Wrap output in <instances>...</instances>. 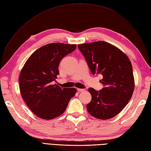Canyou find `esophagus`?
Returning <instances> with one entry per match:
<instances>
[{
	"mask_svg": "<svg viewBox=\"0 0 151 151\" xmlns=\"http://www.w3.org/2000/svg\"><path fill=\"white\" fill-rule=\"evenodd\" d=\"M77 90H78V91H79V92H80V91H84V89H81V88H78V89H77Z\"/></svg>",
	"mask_w": 151,
	"mask_h": 151,
	"instance_id": "1",
	"label": "esophagus"
}]
</instances>
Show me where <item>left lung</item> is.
Returning <instances> with one entry per match:
<instances>
[{
    "label": "left lung",
    "mask_w": 151,
    "mask_h": 151,
    "mask_svg": "<svg viewBox=\"0 0 151 151\" xmlns=\"http://www.w3.org/2000/svg\"><path fill=\"white\" fill-rule=\"evenodd\" d=\"M93 75L101 74L103 88H90L91 101L86 105L95 118L106 120L117 115L131 99L134 88L133 68L129 59L118 48L99 41L78 45Z\"/></svg>",
    "instance_id": "8db88e82"
}]
</instances>
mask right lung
Segmentation results:
<instances>
[{
  "label": "right lung",
  "instance_id": "1",
  "mask_svg": "<svg viewBox=\"0 0 151 151\" xmlns=\"http://www.w3.org/2000/svg\"><path fill=\"white\" fill-rule=\"evenodd\" d=\"M76 45L52 43L44 45L28 58L20 72V93L29 108L39 118L50 120L65 111L76 89L61 88L54 84L59 64Z\"/></svg>",
  "mask_w": 151,
  "mask_h": 151
}]
</instances>
